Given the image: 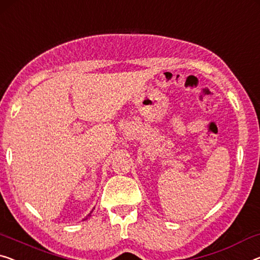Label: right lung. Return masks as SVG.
I'll use <instances>...</instances> for the list:
<instances>
[{
  "label": "right lung",
  "mask_w": 260,
  "mask_h": 260,
  "mask_svg": "<svg viewBox=\"0 0 260 260\" xmlns=\"http://www.w3.org/2000/svg\"><path fill=\"white\" fill-rule=\"evenodd\" d=\"M90 216H91V214H88V215H87L86 217H85V218H84V220H85V219H87V218H88V217H90Z\"/></svg>",
  "instance_id": "right-lung-1"
}]
</instances>
